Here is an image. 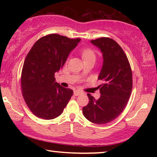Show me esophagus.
<instances>
[{
  "label": "esophagus",
  "mask_w": 157,
  "mask_h": 157,
  "mask_svg": "<svg viewBox=\"0 0 157 157\" xmlns=\"http://www.w3.org/2000/svg\"><path fill=\"white\" fill-rule=\"evenodd\" d=\"M82 94V91H78V90H76V91H74V96H79L80 95V94Z\"/></svg>",
  "instance_id": "34e87169"
}]
</instances>
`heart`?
I'll return each instance as SVG.
<instances>
[{"mask_svg":"<svg viewBox=\"0 0 157 157\" xmlns=\"http://www.w3.org/2000/svg\"><path fill=\"white\" fill-rule=\"evenodd\" d=\"M81 56H82L83 61H86V60H89L91 59H96L95 52L91 48L83 49L82 52H81Z\"/></svg>","mask_w":157,"mask_h":157,"instance_id":"heart-1","label":"heart"}]
</instances>
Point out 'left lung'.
<instances>
[{"label": "left lung", "mask_w": 157, "mask_h": 157, "mask_svg": "<svg viewBox=\"0 0 157 157\" xmlns=\"http://www.w3.org/2000/svg\"><path fill=\"white\" fill-rule=\"evenodd\" d=\"M103 53V66L98 79L101 95L96 100L90 94L88 105L83 108L86 119L96 124L112 121L124 110L132 94V71L121 47L112 38L102 37L91 40Z\"/></svg>", "instance_id": "1"}]
</instances>
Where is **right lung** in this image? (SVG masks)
Here are the masks:
<instances>
[{"instance_id": "right-lung-1", "label": "right lung", "mask_w": 157, "mask_h": 157, "mask_svg": "<svg viewBox=\"0 0 157 157\" xmlns=\"http://www.w3.org/2000/svg\"><path fill=\"white\" fill-rule=\"evenodd\" d=\"M81 38L52 33L39 38L25 57L21 77V92L36 117L51 120L59 117L74 91L56 82L55 73L65 63Z\"/></svg>"}]
</instances>
